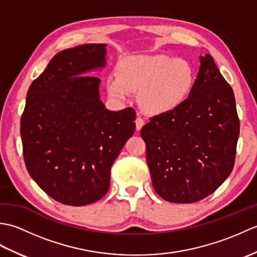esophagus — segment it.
<instances>
[{
	"label": "esophagus",
	"mask_w": 257,
	"mask_h": 257,
	"mask_svg": "<svg viewBox=\"0 0 257 257\" xmlns=\"http://www.w3.org/2000/svg\"><path fill=\"white\" fill-rule=\"evenodd\" d=\"M136 130H137V132H139V130L144 127V124H145V120L143 119V118H140V117H138L137 119H136Z\"/></svg>",
	"instance_id": "1"
}]
</instances>
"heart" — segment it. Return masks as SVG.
<instances>
[{"label": "heart", "instance_id": "1", "mask_svg": "<svg viewBox=\"0 0 257 257\" xmlns=\"http://www.w3.org/2000/svg\"><path fill=\"white\" fill-rule=\"evenodd\" d=\"M196 83V69L188 59L168 55L134 56L120 62L117 76L107 80L109 95L125 100L138 92V105L149 116L170 113L189 99Z\"/></svg>", "mask_w": 257, "mask_h": 257}]
</instances>
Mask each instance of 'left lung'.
<instances>
[{
    "mask_svg": "<svg viewBox=\"0 0 257 257\" xmlns=\"http://www.w3.org/2000/svg\"><path fill=\"white\" fill-rule=\"evenodd\" d=\"M189 99L141 129L152 185L163 200L193 203L214 192L232 172L239 120L232 87L209 54Z\"/></svg>",
    "mask_w": 257,
    "mask_h": 257,
    "instance_id": "8db88e82",
    "label": "left lung"
}]
</instances>
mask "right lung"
<instances>
[{"label": "right lung", "instance_id": "add662e5", "mask_svg": "<svg viewBox=\"0 0 257 257\" xmlns=\"http://www.w3.org/2000/svg\"><path fill=\"white\" fill-rule=\"evenodd\" d=\"M106 44H84L54 56L26 95L21 118L25 166L45 193L63 204L100 200L110 184V168L135 133L133 108L108 110L100 79Z\"/></svg>", "mask_w": 257, "mask_h": 257}]
</instances>
